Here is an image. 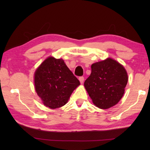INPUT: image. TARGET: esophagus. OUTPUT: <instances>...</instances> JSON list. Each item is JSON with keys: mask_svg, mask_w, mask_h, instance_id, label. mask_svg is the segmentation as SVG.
Returning <instances> with one entry per match:
<instances>
[{"mask_svg": "<svg viewBox=\"0 0 150 150\" xmlns=\"http://www.w3.org/2000/svg\"><path fill=\"white\" fill-rule=\"evenodd\" d=\"M79 81L81 83H83V82H84V77H80L79 78Z\"/></svg>", "mask_w": 150, "mask_h": 150, "instance_id": "34e87169", "label": "esophagus"}]
</instances>
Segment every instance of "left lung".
Returning a JSON list of instances; mask_svg holds the SVG:
<instances>
[{"label": "left lung", "instance_id": "obj_1", "mask_svg": "<svg viewBox=\"0 0 150 150\" xmlns=\"http://www.w3.org/2000/svg\"><path fill=\"white\" fill-rule=\"evenodd\" d=\"M128 79L124 66L107 58L92 64L91 73L84 86L94 105L101 109H107L120 101Z\"/></svg>", "mask_w": 150, "mask_h": 150}]
</instances>
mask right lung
Returning <instances> with one entry per match:
<instances>
[{
	"label": "right lung",
	"instance_id": "right-lung-1",
	"mask_svg": "<svg viewBox=\"0 0 150 150\" xmlns=\"http://www.w3.org/2000/svg\"><path fill=\"white\" fill-rule=\"evenodd\" d=\"M79 85L62 59L47 57L34 73L35 91L43 104L52 109L64 106Z\"/></svg>",
	"mask_w": 150,
	"mask_h": 150
}]
</instances>
